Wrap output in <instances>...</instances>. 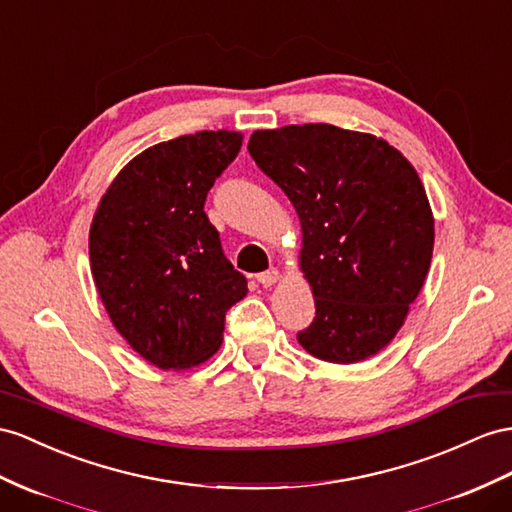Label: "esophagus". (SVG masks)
Masks as SVG:
<instances>
[{"label": "esophagus", "mask_w": 512, "mask_h": 512, "mask_svg": "<svg viewBox=\"0 0 512 512\" xmlns=\"http://www.w3.org/2000/svg\"><path fill=\"white\" fill-rule=\"evenodd\" d=\"M257 281L264 285V287H270V285H274V283L279 281V270L277 268H270L266 272H259L257 274Z\"/></svg>", "instance_id": "obj_1"}]
</instances>
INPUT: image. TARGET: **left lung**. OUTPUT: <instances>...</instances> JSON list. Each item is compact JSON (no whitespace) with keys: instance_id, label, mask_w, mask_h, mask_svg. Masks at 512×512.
Instances as JSON below:
<instances>
[{"instance_id":"8db88e82","label":"left lung","mask_w":512,"mask_h":512,"mask_svg":"<svg viewBox=\"0 0 512 512\" xmlns=\"http://www.w3.org/2000/svg\"><path fill=\"white\" fill-rule=\"evenodd\" d=\"M248 153L292 201L316 318L298 344L329 363L383 350L422 290L435 244L426 190L383 138L326 123L253 131Z\"/></svg>"}]
</instances>
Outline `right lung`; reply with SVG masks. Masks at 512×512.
<instances>
[{
    "instance_id": "obj_1",
    "label": "right lung",
    "mask_w": 512,
    "mask_h": 512,
    "mask_svg": "<svg viewBox=\"0 0 512 512\" xmlns=\"http://www.w3.org/2000/svg\"><path fill=\"white\" fill-rule=\"evenodd\" d=\"M242 138L218 129L153 144L116 175L90 225L101 303L125 342L162 370L212 357L225 313L248 292L203 209Z\"/></svg>"
}]
</instances>
